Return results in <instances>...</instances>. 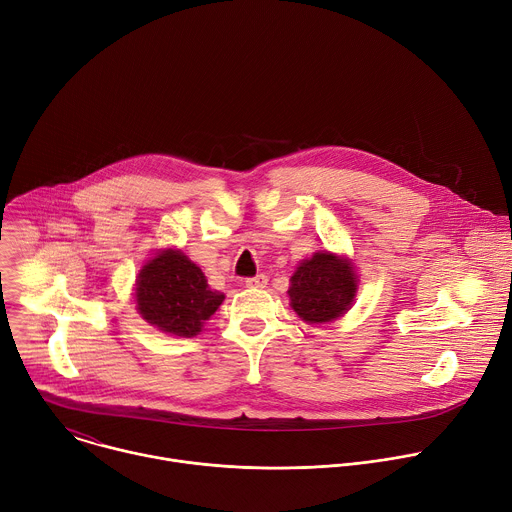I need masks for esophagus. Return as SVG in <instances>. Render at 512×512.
Masks as SVG:
<instances>
[{
  "instance_id": "1",
  "label": "esophagus",
  "mask_w": 512,
  "mask_h": 512,
  "mask_svg": "<svg viewBox=\"0 0 512 512\" xmlns=\"http://www.w3.org/2000/svg\"><path fill=\"white\" fill-rule=\"evenodd\" d=\"M267 275L265 273H259V275H255V277H249L245 283H247V287H255V289H263V287H267Z\"/></svg>"
}]
</instances>
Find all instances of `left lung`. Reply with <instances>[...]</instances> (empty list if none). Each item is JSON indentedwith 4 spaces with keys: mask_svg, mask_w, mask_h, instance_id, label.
I'll return each mask as SVG.
<instances>
[{
    "mask_svg": "<svg viewBox=\"0 0 512 512\" xmlns=\"http://www.w3.org/2000/svg\"><path fill=\"white\" fill-rule=\"evenodd\" d=\"M289 283V306L308 324L338 320L350 310L358 289L352 263L330 251H318L304 259Z\"/></svg>",
    "mask_w": 512,
    "mask_h": 512,
    "instance_id": "obj_1",
    "label": "left lung"
}]
</instances>
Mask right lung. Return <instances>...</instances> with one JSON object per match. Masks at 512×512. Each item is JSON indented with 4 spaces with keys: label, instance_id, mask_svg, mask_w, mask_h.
<instances>
[{
    "label": "right lung",
    "instance_id": "obj_1",
    "mask_svg": "<svg viewBox=\"0 0 512 512\" xmlns=\"http://www.w3.org/2000/svg\"><path fill=\"white\" fill-rule=\"evenodd\" d=\"M225 294L210 289L202 269L178 249H164L145 263L135 281L141 318L158 330L192 338L223 304Z\"/></svg>",
    "mask_w": 512,
    "mask_h": 512
}]
</instances>
